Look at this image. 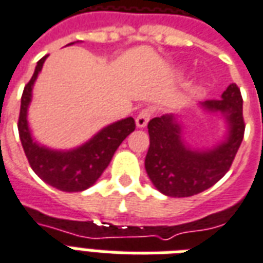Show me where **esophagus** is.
<instances>
[{"label": "esophagus", "instance_id": "34e87169", "mask_svg": "<svg viewBox=\"0 0 263 263\" xmlns=\"http://www.w3.org/2000/svg\"><path fill=\"white\" fill-rule=\"evenodd\" d=\"M151 117H152V109H142V111L137 115V118H135V122H137L138 128H145V126L148 125Z\"/></svg>", "mask_w": 263, "mask_h": 263}]
</instances>
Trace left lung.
Returning a JSON list of instances; mask_svg holds the SVG:
<instances>
[{"instance_id":"obj_1","label":"left lung","mask_w":263,"mask_h":263,"mask_svg":"<svg viewBox=\"0 0 263 263\" xmlns=\"http://www.w3.org/2000/svg\"><path fill=\"white\" fill-rule=\"evenodd\" d=\"M198 108L207 114H220L226 124L224 137L211 148L192 146L176 114L156 117L148 124L145 169L155 187L169 197H190L214 186L231 167L242 142V97L235 83L227 87L220 100L203 101Z\"/></svg>"}]
</instances>
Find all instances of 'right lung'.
Returning <instances> with one entry per match:
<instances>
[{
	"mask_svg": "<svg viewBox=\"0 0 263 263\" xmlns=\"http://www.w3.org/2000/svg\"><path fill=\"white\" fill-rule=\"evenodd\" d=\"M46 58L48 56L37 62L33 76L24 88L21 98L18 121L21 143L32 171L43 182L62 192H83L91 187L103 175L121 142L134 132L135 121L132 117L115 121L94 134L88 141L71 149H53L37 142L29 128L28 109L32 103L33 84L42 71Z\"/></svg>",
	"mask_w": 263,
	"mask_h": 263,
	"instance_id": "1",
	"label": "right lung"
}]
</instances>
